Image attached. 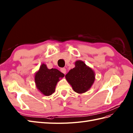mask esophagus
I'll return each mask as SVG.
<instances>
[{"label":"esophagus","instance_id":"1","mask_svg":"<svg viewBox=\"0 0 133 133\" xmlns=\"http://www.w3.org/2000/svg\"><path fill=\"white\" fill-rule=\"evenodd\" d=\"M60 71L61 72H62L63 73H64V74H65L66 73V69L65 68H61L60 69Z\"/></svg>","mask_w":133,"mask_h":133}]
</instances>
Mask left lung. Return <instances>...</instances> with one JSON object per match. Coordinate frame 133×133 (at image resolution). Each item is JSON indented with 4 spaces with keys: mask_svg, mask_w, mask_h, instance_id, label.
<instances>
[{
    "mask_svg": "<svg viewBox=\"0 0 133 133\" xmlns=\"http://www.w3.org/2000/svg\"><path fill=\"white\" fill-rule=\"evenodd\" d=\"M65 78L74 91L82 94L91 87L95 80V74L84 62L79 60L75 63V68L66 74Z\"/></svg>",
    "mask_w": 133,
    "mask_h": 133,
    "instance_id": "8db88e82",
    "label": "left lung"
}]
</instances>
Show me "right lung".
<instances>
[{
  "instance_id": "right-lung-1",
  "label": "right lung",
  "mask_w": 133,
  "mask_h": 133,
  "mask_svg": "<svg viewBox=\"0 0 133 133\" xmlns=\"http://www.w3.org/2000/svg\"><path fill=\"white\" fill-rule=\"evenodd\" d=\"M64 74L56 69H48L43 64L35 75V82L37 89L46 96H50L55 91V87L60 78Z\"/></svg>"
}]
</instances>
